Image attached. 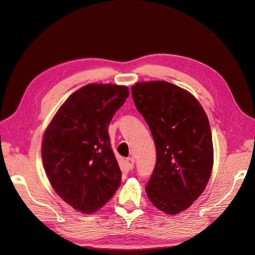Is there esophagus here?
Wrapping results in <instances>:
<instances>
[{
  "label": "esophagus",
  "instance_id": "obj_1",
  "mask_svg": "<svg viewBox=\"0 0 255 255\" xmlns=\"http://www.w3.org/2000/svg\"><path fill=\"white\" fill-rule=\"evenodd\" d=\"M126 164L129 169H132L134 166V159L133 158H127L126 159Z\"/></svg>",
  "mask_w": 255,
  "mask_h": 255
}]
</instances>
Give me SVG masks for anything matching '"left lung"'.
Returning a JSON list of instances; mask_svg holds the SVG:
<instances>
[{
    "instance_id": "8db88e82",
    "label": "left lung",
    "mask_w": 255,
    "mask_h": 255,
    "mask_svg": "<svg viewBox=\"0 0 255 255\" xmlns=\"http://www.w3.org/2000/svg\"><path fill=\"white\" fill-rule=\"evenodd\" d=\"M131 92L157 149L146 194L158 210L176 215L191 207L211 177L214 150L207 113L193 94L167 81L136 83Z\"/></svg>"
}]
</instances>
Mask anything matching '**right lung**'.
I'll return each instance as SVG.
<instances>
[{"instance_id": "right-lung-1", "label": "right lung", "mask_w": 255, "mask_h": 255, "mask_svg": "<svg viewBox=\"0 0 255 255\" xmlns=\"http://www.w3.org/2000/svg\"><path fill=\"white\" fill-rule=\"evenodd\" d=\"M128 96L126 86L89 84L69 96L45 129L41 155L48 181L85 214L100 210L121 184L108 127Z\"/></svg>"}]
</instances>
